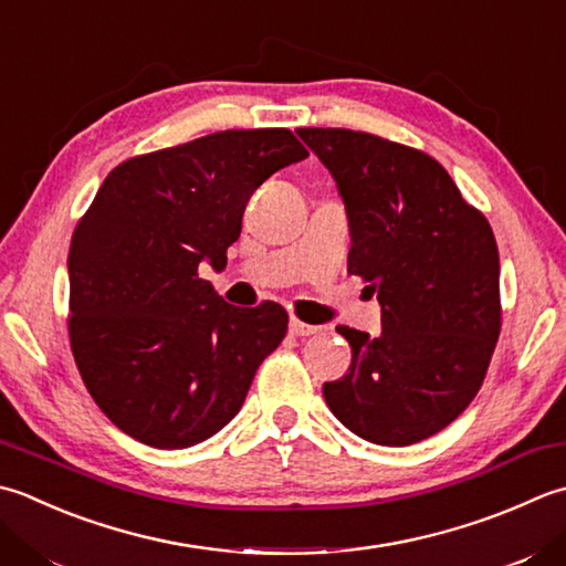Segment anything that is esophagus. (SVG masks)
Instances as JSON below:
<instances>
[{"mask_svg": "<svg viewBox=\"0 0 566 566\" xmlns=\"http://www.w3.org/2000/svg\"><path fill=\"white\" fill-rule=\"evenodd\" d=\"M316 331H321V328L312 326V324H304V321H298V318H290V334L292 336H314Z\"/></svg>", "mask_w": 566, "mask_h": 566, "instance_id": "obj_1", "label": "esophagus"}]
</instances>
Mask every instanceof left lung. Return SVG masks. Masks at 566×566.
I'll return each mask as SVG.
<instances>
[{"label":"left lung","mask_w":566,"mask_h":566,"mask_svg":"<svg viewBox=\"0 0 566 566\" xmlns=\"http://www.w3.org/2000/svg\"><path fill=\"white\" fill-rule=\"evenodd\" d=\"M334 176L360 274L382 306V334L338 326L353 360L324 382L331 412L380 447L449 427L481 390L501 334L493 230L427 154L353 129H296Z\"/></svg>","instance_id":"left-lung-1"}]
</instances>
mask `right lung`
<instances>
[{
    "label": "right lung",
    "mask_w": 566,
    "mask_h": 566,
    "mask_svg": "<svg viewBox=\"0 0 566 566\" xmlns=\"http://www.w3.org/2000/svg\"><path fill=\"white\" fill-rule=\"evenodd\" d=\"M308 157L290 129H228L119 164L69 250L71 348L109 422L142 444H201L240 412L286 334L274 302L218 296L250 196Z\"/></svg>",
    "instance_id": "1"
}]
</instances>
